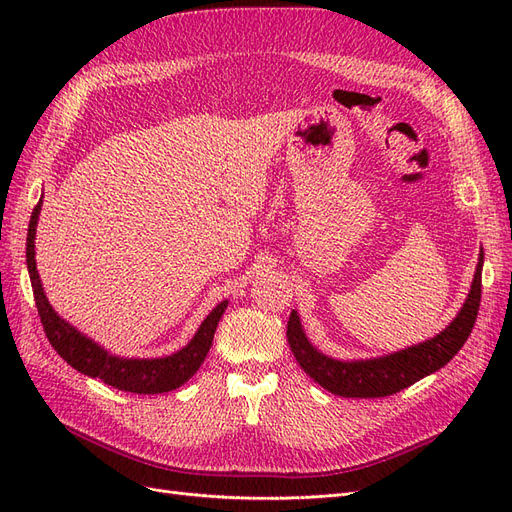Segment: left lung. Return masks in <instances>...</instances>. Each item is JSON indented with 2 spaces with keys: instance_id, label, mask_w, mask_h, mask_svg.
Returning a JSON list of instances; mask_svg holds the SVG:
<instances>
[{
  "instance_id": "8db88e82",
  "label": "left lung",
  "mask_w": 512,
  "mask_h": 512,
  "mask_svg": "<svg viewBox=\"0 0 512 512\" xmlns=\"http://www.w3.org/2000/svg\"><path fill=\"white\" fill-rule=\"evenodd\" d=\"M483 258L485 256L480 254L466 305L461 307L457 318L448 324V329H444L433 339H427V342L412 346L408 350L382 356V359L354 363L333 361L307 342L299 316L292 312L288 318L286 337L294 359H297L305 374L314 378V382H318L322 389H327L339 397H386L408 389L410 384L444 367L461 350V346L466 344L480 307Z\"/></svg>"
}]
</instances>
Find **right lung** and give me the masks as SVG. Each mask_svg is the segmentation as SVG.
I'll use <instances>...</instances> for the list:
<instances>
[{
  "label": "right lung",
  "mask_w": 512,
  "mask_h": 512,
  "mask_svg": "<svg viewBox=\"0 0 512 512\" xmlns=\"http://www.w3.org/2000/svg\"><path fill=\"white\" fill-rule=\"evenodd\" d=\"M40 207H42V200L34 207L32 220H29V228H27V269H29V280H32L34 301L38 307L42 329L61 359L85 376L100 378L104 384L115 386L119 391L138 393V395L168 393L188 382L205 361V356L213 344L215 329H218V322L224 314L228 301H222L218 307H215L213 312L205 318V322L200 324V329L194 335L192 342L173 356H166V359H151V361L119 359V356H111L98 344L91 342V339H87L74 327H70L66 320H61L44 297V290L36 271V260H34V254H36L34 237H36Z\"/></svg>",
  "instance_id": "obj_1"
}]
</instances>
